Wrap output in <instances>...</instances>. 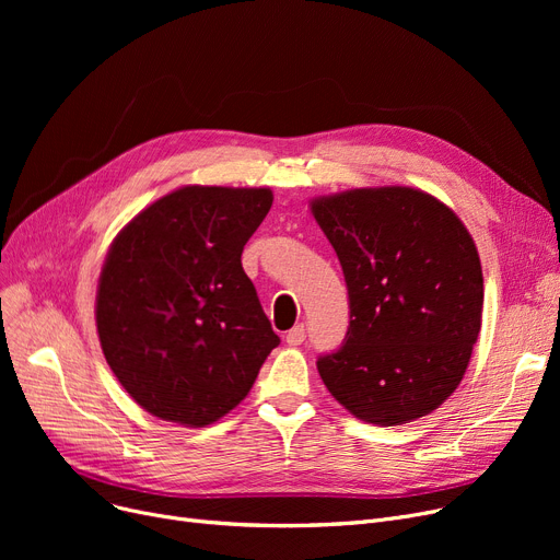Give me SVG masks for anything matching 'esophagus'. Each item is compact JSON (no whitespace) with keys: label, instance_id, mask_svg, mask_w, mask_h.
I'll return each mask as SVG.
<instances>
[{"label":"esophagus","instance_id":"esophagus-1","mask_svg":"<svg viewBox=\"0 0 560 560\" xmlns=\"http://www.w3.org/2000/svg\"><path fill=\"white\" fill-rule=\"evenodd\" d=\"M304 340H306V329H304V325L292 327V329L285 334V342H288V345H302Z\"/></svg>","mask_w":560,"mask_h":560}]
</instances>
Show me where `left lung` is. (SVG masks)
<instances>
[{
    "label": "left lung",
    "instance_id": "1",
    "mask_svg": "<svg viewBox=\"0 0 560 560\" xmlns=\"http://www.w3.org/2000/svg\"><path fill=\"white\" fill-rule=\"evenodd\" d=\"M349 295L338 351L317 359L329 393L363 422L418 420L460 384L481 331L483 275L472 235L433 195L354 188L311 201Z\"/></svg>",
    "mask_w": 560,
    "mask_h": 560
}]
</instances>
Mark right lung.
<instances>
[{"mask_svg": "<svg viewBox=\"0 0 560 560\" xmlns=\"http://www.w3.org/2000/svg\"><path fill=\"white\" fill-rule=\"evenodd\" d=\"M272 199L270 188L184 186L115 235L95 322L106 363L147 413L220 420L279 345L241 262Z\"/></svg>", "mask_w": 560, "mask_h": 560, "instance_id": "right-lung-1", "label": "right lung"}]
</instances>
